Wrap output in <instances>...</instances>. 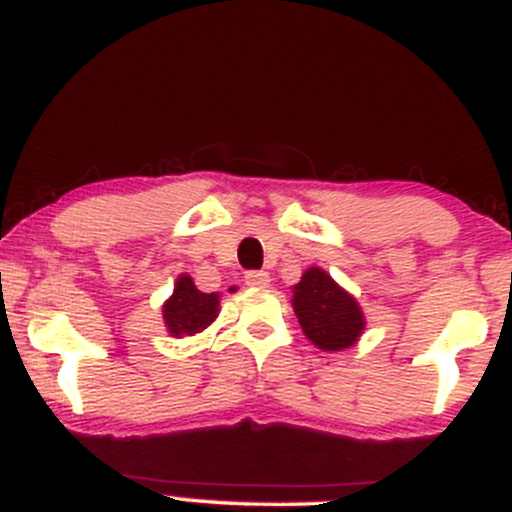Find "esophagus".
Segmentation results:
<instances>
[{
    "label": "esophagus",
    "mask_w": 512,
    "mask_h": 512,
    "mask_svg": "<svg viewBox=\"0 0 512 512\" xmlns=\"http://www.w3.org/2000/svg\"><path fill=\"white\" fill-rule=\"evenodd\" d=\"M245 284L255 286V289H260V286H267L269 284V274L267 272H260V269H252V272L245 274Z\"/></svg>",
    "instance_id": "esophagus-1"
}]
</instances>
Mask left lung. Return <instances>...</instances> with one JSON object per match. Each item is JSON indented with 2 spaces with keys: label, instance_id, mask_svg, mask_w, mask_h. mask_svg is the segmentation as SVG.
Returning a JSON list of instances; mask_svg holds the SVG:
<instances>
[{
  "label": "left lung",
  "instance_id": "obj_1",
  "mask_svg": "<svg viewBox=\"0 0 512 512\" xmlns=\"http://www.w3.org/2000/svg\"><path fill=\"white\" fill-rule=\"evenodd\" d=\"M291 303L305 337L322 351L349 349L366 327L356 298L320 267H310L301 276L293 286Z\"/></svg>",
  "mask_w": 512,
  "mask_h": 512
}]
</instances>
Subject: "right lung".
<instances>
[{
    "label": "right lung",
    "instance_id": "obj_1",
    "mask_svg": "<svg viewBox=\"0 0 512 512\" xmlns=\"http://www.w3.org/2000/svg\"><path fill=\"white\" fill-rule=\"evenodd\" d=\"M216 315H219V293H202L192 276H178L173 296L163 303V320H166L168 332L173 337H192L209 327Z\"/></svg>",
    "mask_w": 512,
    "mask_h": 512
}]
</instances>
